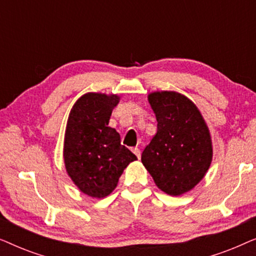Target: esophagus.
Masks as SVG:
<instances>
[{
    "label": "esophagus",
    "instance_id": "34e87169",
    "mask_svg": "<svg viewBox=\"0 0 256 256\" xmlns=\"http://www.w3.org/2000/svg\"><path fill=\"white\" fill-rule=\"evenodd\" d=\"M132 152H134L135 155L138 156V158H140V157H141V150H140L138 148H132Z\"/></svg>",
    "mask_w": 256,
    "mask_h": 256
}]
</instances>
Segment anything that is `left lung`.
Listing matches in <instances>:
<instances>
[{"label": "left lung", "instance_id": "obj_1", "mask_svg": "<svg viewBox=\"0 0 256 256\" xmlns=\"http://www.w3.org/2000/svg\"><path fill=\"white\" fill-rule=\"evenodd\" d=\"M157 120V132L141 160L155 184L170 196L194 188L212 160L208 126L196 104L176 92H155L148 96Z\"/></svg>", "mask_w": 256, "mask_h": 256}]
</instances>
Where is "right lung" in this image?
<instances>
[{"label":"right lung","instance_id":"1","mask_svg":"<svg viewBox=\"0 0 256 256\" xmlns=\"http://www.w3.org/2000/svg\"><path fill=\"white\" fill-rule=\"evenodd\" d=\"M118 99L113 94L87 93L70 113L64 143L66 171L79 190L90 197L110 194L128 164L138 160L121 144L118 132L108 127Z\"/></svg>","mask_w":256,"mask_h":256}]
</instances>
